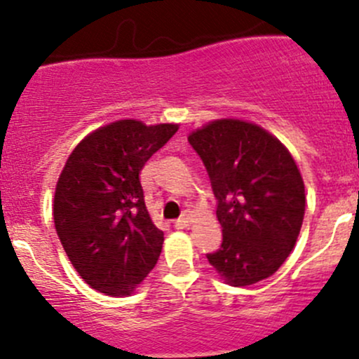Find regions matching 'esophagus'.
I'll list each match as a JSON object with an SVG mask.
<instances>
[{
	"instance_id": "obj_1",
	"label": "esophagus",
	"mask_w": 359,
	"mask_h": 359,
	"mask_svg": "<svg viewBox=\"0 0 359 359\" xmlns=\"http://www.w3.org/2000/svg\"><path fill=\"white\" fill-rule=\"evenodd\" d=\"M189 224H191V214H187V212L184 215H180V217L175 221L177 228H187Z\"/></svg>"
}]
</instances>
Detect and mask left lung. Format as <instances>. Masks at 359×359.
<instances>
[{"label":"left lung","mask_w":359,"mask_h":359,"mask_svg":"<svg viewBox=\"0 0 359 359\" xmlns=\"http://www.w3.org/2000/svg\"><path fill=\"white\" fill-rule=\"evenodd\" d=\"M217 200L222 242L207 259L231 286L273 276L297 243L305 187L287 149L263 128L214 121L189 135Z\"/></svg>","instance_id":"obj_1"}]
</instances>
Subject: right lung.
Wrapping results in <instances>:
<instances>
[{
	"mask_svg": "<svg viewBox=\"0 0 359 359\" xmlns=\"http://www.w3.org/2000/svg\"><path fill=\"white\" fill-rule=\"evenodd\" d=\"M177 130V124L117 121L69 154L55 186L54 224L93 290L110 297L133 293L158 263L165 238L145 207L140 172Z\"/></svg>",
	"mask_w": 359,
	"mask_h": 359,
	"instance_id": "obj_1",
	"label": "right lung"
}]
</instances>
